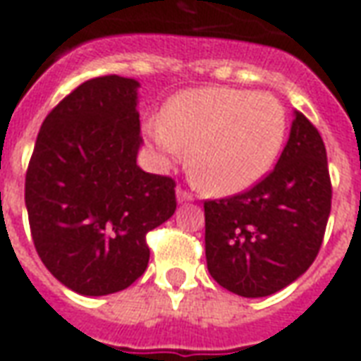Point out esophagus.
I'll list each match as a JSON object with an SVG mask.
<instances>
[{
    "mask_svg": "<svg viewBox=\"0 0 361 361\" xmlns=\"http://www.w3.org/2000/svg\"><path fill=\"white\" fill-rule=\"evenodd\" d=\"M176 193H178V201H180V203H185V201H193V195L189 193L188 189L178 188V191H176Z\"/></svg>",
    "mask_w": 361,
    "mask_h": 361,
    "instance_id": "obj_1",
    "label": "esophagus"
}]
</instances>
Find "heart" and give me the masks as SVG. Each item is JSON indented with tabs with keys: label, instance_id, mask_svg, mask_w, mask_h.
Returning a JSON list of instances; mask_svg holds the SVG:
<instances>
[{
	"label": "heart",
	"instance_id": "1",
	"mask_svg": "<svg viewBox=\"0 0 361 361\" xmlns=\"http://www.w3.org/2000/svg\"><path fill=\"white\" fill-rule=\"evenodd\" d=\"M147 135L170 160L188 152L197 185L234 195L255 185L279 157L286 137V111L269 92L204 87L185 90L152 118Z\"/></svg>",
	"mask_w": 361,
	"mask_h": 361
}]
</instances>
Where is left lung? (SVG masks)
<instances>
[{
  "label": "left lung",
  "mask_w": 361,
  "mask_h": 361,
  "mask_svg": "<svg viewBox=\"0 0 361 361\" xmlns=\"http://www.w3.org/2000/svg\"><path fill=\"white\" fill-rule=\"evenodd\" d=\"M290 137L265 178L235 195L204 201L211 276L243 298L286 288L317 257L333 185L317 127L294 111Z\"/></svg>",
  "instance_id": "left-lung-1"
}]
</instances>
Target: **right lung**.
<instances>
[{"instance_id":"obj_1","label":"right lung","mask_w":361,"mask_h":361,"mask_svg":"<svg viewBox=\"0 0 361 361\" xmlns=\"http://www.w3.org/2000/svg\"><path fill=\"white\" fill-rule=\"evenodd\" d=\"M135 79L94 77L46 116L25 178L30 235L56 279L82 295L126 290L147 271V234L176 211V181L137 166Z\"/></svg>"}]
</instances>
